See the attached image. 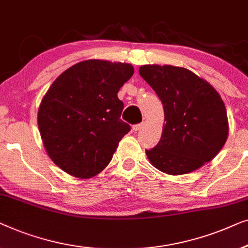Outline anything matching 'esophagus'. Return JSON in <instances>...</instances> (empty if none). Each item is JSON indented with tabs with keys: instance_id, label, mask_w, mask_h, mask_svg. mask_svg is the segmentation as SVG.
<instances>
[{
	"instance_id": "1",
	"label": "esophagus",
	"mask_w": 248,
	"mask_h": 248,
	"mask_svg": "<svg viewBox=\"0 0 248 248\" xmlns=\"http://www.w3.org/2000/svg\"><path fill=\"white\" fill-rule=\"evenodd\" d=\"M142 127H144V123L134 124V125H132V130H134V131H139Z\"/></svg>"
}]
</instances>
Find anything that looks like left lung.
<instances>
[{
  "label": "left lung",
  "mask_w": 248,
  "mask_h": 248,
  "mask_svg": "<svg viewBox=\"0 0 248 248\" xmlns=\"http://www.w3.org/2000/svg\"><path fill=\"white\" fill-rule=\"evenodd\" d=\"M139 74L162 101L166 121L158 144L146 149L149 162L170 175L210 162L228 137L227 111L217 91L183 67L144 65Z\"/></svg>",
  "instance_id": "left-lung-1"
}]
</instances>
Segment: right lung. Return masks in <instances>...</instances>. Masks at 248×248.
<instances>
[{
    "mask_svg": "<svg viewBox=\"0 0 248 248\" xmlns=\"http://www.w3.org/2000/svg\"><path fill=\"white\" fill-rule=\"evenodd\" d=\"M132 74L130 64L90 59L66 69L45 94L38 127L49 157L66 173L89 179L112 159L130 131L117 94Z\"/></svg>",
    "mask_w": 248,
    "mask_h": 248,
    "instance_id": "right-lung-1",
    "label": "right lung"
}]
</instances>
